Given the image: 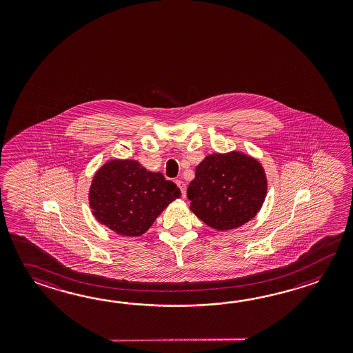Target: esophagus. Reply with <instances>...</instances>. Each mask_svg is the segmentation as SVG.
Instances as JSON below:
<instances>
[{
	"label": "esophagus",
	"instance_id": "obj_1",
	"mask_svg": "<svg viewBox=\"0 0 353 353\" xmlns=\"http://www.w3.org/2000/svg\"><path fill=\"white\" fill-rule=\"evenodd\" d=\"M175 183H176V185L179 187L180 192H181V195L183 196H185V192H187V185H185V183L183 181V180H175Z\"/></svg>",
	"mask_w": 353,
	"mask_h": 353
}]
</instances>
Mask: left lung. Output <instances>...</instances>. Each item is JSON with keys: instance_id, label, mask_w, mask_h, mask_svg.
I'll use <instances>...</instances> for the list:
<instances>
[{"instance_id": "8db88e82", "label": "left lung", "mask_w": 353, "mask_h": 353, "mask_svg": "<svg viewBox=\"0 0 353 353\" xmlns=\"http://www.w3.org/2000/svg\"><path fill=\"white\" fill-rule=\"evenodd\" d=\"M263 166L241 152L213 154L195 168L188 187L190 210L205 225L225 231L245 225L266 195Z\"/></svg>"}]
</instances>
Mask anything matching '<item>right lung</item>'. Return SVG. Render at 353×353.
<instances>
[{"label": "right lung", "mask_w": 353, "mask_h": 353, "mask_svg": "<svg viewBox=\"0 0 353 353\" xmlns=\"http://www.w3.org/2000/svg\"><path fill=\"white\" fill-rule=\"evenodd\" d=\"M179 196V188L163 174L148 172L135 160H111L92 180L90 205L114 232L140 236Z\"/></svg>", "instance_id": "add662e5"}]
</instances>
